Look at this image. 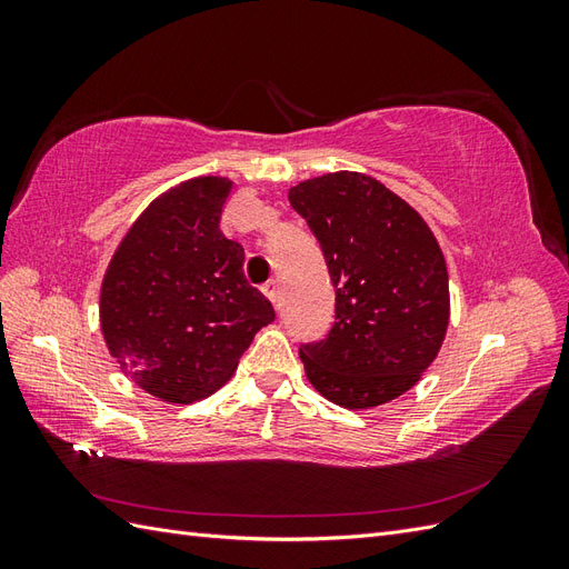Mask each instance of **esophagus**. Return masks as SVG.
<instances>
[{"instance_id": "34e87169", "label": "esophagus", "mask_w": 569, "mask_h": 569, "mask_svg": "<svg viewBox=\"0 0 569 569\" xmlns=\"http://www.w3.org/2000/svg\"><path fill=\"white\" fill-rule=\"evenodd\" d=\"M261 289H263V295H266L274 306L280 303V284H278V282H274V280H268Z\"/></svg>"}]
</instances>
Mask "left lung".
<instances>
[{
    "instance_id": "obj_1",
    "label": "left lung",
    "mask_w": 569,
    "mask_h": 569,
    "mask_svg": "<svg viewBox=\"0 0 569 569\" xmlns=\"http://www.w3.org/2000/svg\"><path fill=\"white\" fill-rule=\"evenodd\" d=\"M335 284V322L301 343L306 377L349 410L418 385L449 327V272L432 230L370 176L327 173L289 189Z\"/></svg>"
}]
</instances>
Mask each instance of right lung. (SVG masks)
Wrapping results in <instances>:
<instances>
[{
    "label": "right lung",
    "instance_id": "obj_1",
    "mask_svg": "<svg viewBox=\"0 0 569 569\" xmlns=\"http://www.w3.org/2000/svg\"><path fill=\"white\" fill-rule=\"evenodd\" d=\"M232 182L194 178L134 220L101 284V332L130 380L168 403L226 385L272 303L244 278V249L220 232Z\"/></svg>",
    "mask_w": 569,
    "mask_h": 569
}]
</instances>
